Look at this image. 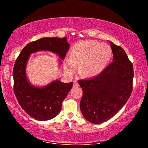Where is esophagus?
Masks as SVG:
<instances>
[{
    "instance_id": "1",
    "label": "esophagus",
    "mask_w": 148,
    "mask_h": 148,
    "mask_svg": "<svg viewBox=\"0 0 148 148\" xmlns=\"http://www.w3.org/2000/svg\"><path fill=\"white\" fill-rule=\"evenodd\" d=\"M78 86H79L78 83H77V82L76 81L74 82V87H77Z\"/></svg>"
}]
</instances>
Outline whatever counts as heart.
<instances>
[{"mask_svg": "<svg viewBox=\"0 0 148 148\" xmlns=\"http://www.w3.org/2000/svg\"><path fill=\"white\" fill-rule=\"evenodd\" d=\"M112 56L111 47L106 44H99L94 40L79 42L73 46L70 58L65 61V69L69 74H72L76 71L77 66H79L81 76L93 77L104 71Z\"/></svg>", "mask_w": 148, "mask_h": 148, "instance_id": "1", "label": "heart"}]
</instances>
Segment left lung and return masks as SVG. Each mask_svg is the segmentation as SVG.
<instances>
[{"label":"left lung","mask_w":148,"mask_h":148,"mask_svg":"<svg viewBox=\"0 0 148 148\" xmlns=\"http://www.w3.org/2000/svg\"><path fill=\"white\" fill-rule=\"evenodd\" d=\"M109 42L113 62L92 78L78 81L83 90L80 110L85 119L94 124H101L115 116L132 90L133 65L122 47Z\"/></svg>","instance_id":"obj_1"}]
</instances>
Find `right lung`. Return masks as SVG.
<instances>
[{"instance_id": "right-lung-1", "label": "right lung", "mask_w": 148, "mask_h": 148, "mask_svg": "<svg viewBox=\"0 0 148 148\" xmlns=\"http://www.w3.org/2000/svg\"><path fill=\"white\" fill-rule=\"evenodd\" d=\"M70 48L66 37L42 38L30 42L22 49L13 69L14 91L19 104L26 113L38 121L53 119L59 114L62 103L73 86L57 79L45 86L32 85L26 74V67L32 53L47 51L57 54L59 64Z\"/></svg>"}]
</instances>
